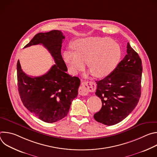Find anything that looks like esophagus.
<instances>
[{
  "mask_svg": "<svg viewBox=\"0 0 157 157\" xmlns=\"http://www.w3.org/2000/svg\"><path fill=\"white\" fill-rule=\"evenodd\" d=\"M94 87L95 85L94 82L84 81L82 82L81 85L79 88V94L82 96H87L89 92L94 90Z\"/></svg>",
  "mask_w": 157,
  "mask_h": 157,
  "instance_id": "34e87169",
  "label": "esophagus"
}]
</instances>
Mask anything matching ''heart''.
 I'll use <instances>...</instances> for the list:
<instances>
[{
  "instance_id": "1",
  "label": "heart",
  "mask_w": 157,
  "mask_h": 157,
  "mask_svg": "<svg viewBox=\"0 0 157 157\" xmlns=\"http://www.w3.org/2000/svg\"><path fill=\"white\" fill-rule=\"evenodd\" d=\"M73 50H65L63 56L70 71L76 75L87 66L94 76L105 77L113 71L121 56L117 43L107 37L88 36L76 40Z\"/></svg>"
}]
</instances>
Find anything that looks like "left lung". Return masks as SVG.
I'll return each instance as SVG.
<instances>
[{"mask_svg": "<svg viewBox=\"0 0 157 157\" xmlns=\"http://www.w3.org/2000/svg\"><path fill=\"white\" fill-rule=\"evenodd\" d=\"M142 73V60L128 43L127 55L115 70L96 81V95L102 104L101 109L94 115L96 121L113 125L132 113L140 98Z\"/></svg>", "mask_w": 157, "mask_h": 157, "instance_id": "left-lung-1", "label": "left lung"}]
</instances>
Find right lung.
I'll return each mask as SVG.
<instances>
[{"label": "right lung", "mask_w": 157, "mask_h": 157, "mask_svg": "<svg viewBox=\"0 0 157 157\" xmlns=\"http://www.w3.org/2000/svg\"><path fill=\"white\" fill-rule=\"evenodd\" d=\"M65 38L59 30L38 33L24 48L41 44L54 59L55 64L41 76L32 77L17 64L18 93L24 106L40 120L57 122L68 114L71 102L77 97L80 79L67 74L61 49Z\"/></svg>", "instance_id": "add662e5"}]
</instances>
